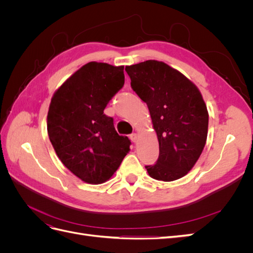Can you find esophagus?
Here are the masks:
<instances>
[{"label": "esophagus", "instance_id": "esophagus-1", "mask_svg": "<svg viewBox=\"0 0 253 253\" xmlns=\"http://www.w3.org/2000/svg\"><path fill=\"white\" fill-rule=\"evenodd\" d=\"M137 138H138V137H137V134H135V133L129 135V139H131L133 142H136V141H137Z\"/></svg>", "mask_w": 253, "mask_h": 253}]
</instances>
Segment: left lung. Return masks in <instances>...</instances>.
I'll use <instances>...</instances> for the list:
<instances>
[{
  "instance_id": "8db88e82",
  "label": "left lung",
  "mask_w": 253,
  "mask_h": 253,
  "mask_svg": "<svg viewBox=\"0 0 253 253\" xmlns=\"http://www.w3.org/2000/svg\"><path fill=\"white\" fill-rule=\"evenodd\" d=\"M126 72L133 90L147 103L158 137V159L145 169L157 180L181 178L207 140L209 115L202 94L181 73L159 61L126 66Z\"/></svg>"
}]
</instances>
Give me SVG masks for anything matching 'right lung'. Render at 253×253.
<instances>
[{
	"label": "right lung",
	"instance_id": "obj_1",
	"mask_svg": "<svg viewBox=\"0 0 253 253\" xmlns=\"http://www.w3.org/2000/svg\"><path fill=\"white\" fill-rule=\"evenodd\" d=\"M125 66L89 62L71 76L51 98L49 140L62 164L81 180L110 179L129 151L114 119L103 113L125 84Z\"/></svg>",
	"mask_w": 253,
	"mask_h": 253
}]
</instances>
